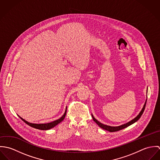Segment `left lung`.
Returning <instances> with one entry per match:
<instances>
[{"mask_svg": "<svg viewBox=\"0 0 160 160\" xmlns=\"http://www.w3.org/2000/svg\"><path fill=\"white\" fill-rule=\"evenodd\" d=\"M146 103H147V100H146V101H145V104H144V105H143V107L142 110L140 111V112L139 113V114H138L134 119H132L131 121H130L129 122H127V123H126V124H124L121 125V126H115V127H114V126H108V125L103 124L100 122L98 121H97V120L93 117V116L92 114V117L93 120V121L98 125V126L100 127L101 128H102V129H105V130H107V131H110V132H116V131H120V130H121V129H124V128H126L129 126L130 125L134 124V122H136L137 121H138V120L140 119V118L141 117L142 114H143V112H144V110H145V105H146Z\"/></svg>", "mask_w": 160, "mask_h": 160, "instance_id": "obj_1", "label": "left lung"}]
</instances>
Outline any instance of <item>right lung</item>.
<instances>
[{
    "mask_svg": "<svg viewBox=\"0 0 160 160\" xmlns=\"http://www.w3.org/2000/svg\"><path fill=\"white\" fill-rule=\"evenodd\" d=\"M67 108H66V110H65V112L64 114L60 118L58 119H57L53 122H48V123H46V124H34V123H31V122H29L28 121H26V120H24V119H23L22 118H21L20 116H19L23 121L26 123L27 124H28L29 126H30L32 128H36V129H40V130H48V129H50L51 128H53V127H55V126H57V124H58L60 122H61L65 118L66 114H67Z\"/></svg>",
    "mask_w": 160,
    "mask_h": 160,
    "instance_id": "obj_1",
    "label": "right lung"
}]
</instances>
